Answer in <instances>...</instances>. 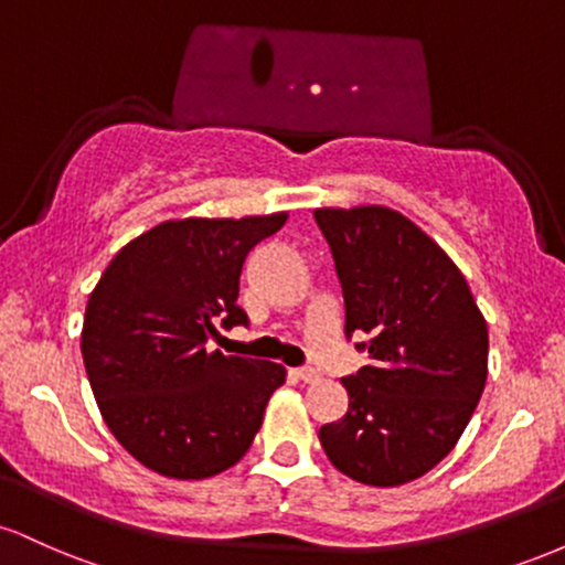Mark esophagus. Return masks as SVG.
<instances>
[{
    "instance_id": "34e87169",
    "label": "esophagus",
    "mask_w": 565,
    "mask_h": 565,
    "mask_svg": "<svg viewBox=\"0 0 565 565\" xmlns=\"http://www.w3.org/2000/svg\"><path fill=\"white\" fill-rule=\"evenodd\" d=\"M295 377L308 382V385H313V382L321 380V374L316 372V369H295Z\"/></svg>"
}]
</instances>
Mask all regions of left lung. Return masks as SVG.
I'll return each mask as SVG.
<instances>
[{
	"instance_id": "8db88e82",
	"label": "left lung",
	"mask_w": 565,
	"mask_h": 565,
	"mask_svg": "<svg viewBox=\"0 0 565 565\" xmlns=\"http://www.w3.org/2000/svg\"><path fill=\"white\" fill-rule=\"evenodd\" d=\"M345 297V332L369 334L372 364L342 380L348 412L319 440L342 476L393 489L457 446L486 387L489 329L440 246L382 204L319 206Z\"/></svg>"
}]
</instances>
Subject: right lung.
Wrapping results in <instances>:
<instances>
[{"label":"right lung","instance_id":"add662e5","mask_svg":"<svg viewBox=\"0 0 565 565\" xmlns=\"http://www.w3.org/2000/svg\"><path fill=\"white\" fill-rule=\"evenodd\" d=\"M287 217L167 220L121 246L95 284L84 369L108 430L148 470L201 481L249 451L287 369L206 350V340L217 321L246 323L242 265Z\"/></svg>","mask_w":565,"mask_h":565}]
</instances>
